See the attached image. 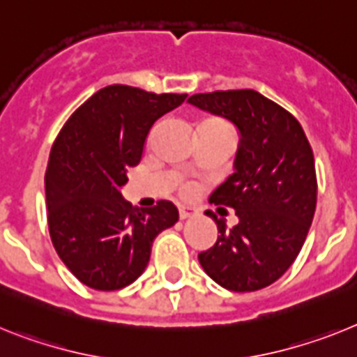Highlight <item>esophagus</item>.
I'll return each mask as SVG.
<instances>
[{
	"label": "esophagus",
	"mask_w": 357,
	"mask_h": 357,
	"mask_svg": "<svg viewBox=\"0 0 357 357\" xmlns=\"http://www.w3.org/2000/svg\"><path fill=\"white\" fill-rule=\"evenodd\" d=\"M197 210L192 208V206H179V219H190V217H196Z\"/></svg>",
	"instance_id": "obj_1"
}]
</instances>
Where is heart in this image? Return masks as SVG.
Here are the masks:
<instances>
[{"mask_svg":"<svg viewBox=\"0 0 357 357\" xmlns=\"http://www.w3.org/2000/svg\"><path fill=\"white\" fill-rule=\"evenodd\" d=\"M208 122H219V120H208ZM194 190H196V185H194V183H181V185H179V192H181L183 196H188V194H192Z\"/></svg>","mask_w":357,"mask_h":357,"instance_id":"obj_1","label":"heart"}]
</instances>
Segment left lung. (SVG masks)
<instances>
[{"label":"left lung","mask_w":357,"mask_h":357,"mask_svg":"<svg viewBox=\"0 0 357 357\" xmlns=\"http://www.w3.org/2000/svg\"><path fill=\"white\" fill-rule=\"evenodd\" d=\"M188 102L225 116L241 132L235 172L210 203L235 210L238 222H217V243L199 253L210 278L235 293L259 291L291 268L311 228L318 196L314 156L289 111L253 89L197 93Z\"/></svg>","instance_id":"obj_1"}]
</instances>
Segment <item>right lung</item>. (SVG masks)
I'll return each instance as SVG.
<instances>
[{"mask_svg": "<svg viewBox=\"0 0 357 357\" xmlns=\"http://www.w3.org/2000/svg\"><path fill=\"white\" fill-rule=\"evenodd\" d=\"M187 95L113 84L77 107L50 151L45 187L55 252L82 284L129 286L144 273L153 241L176 225L178 208L158 201L135 208L120 194L138 165L151 127Z\"/></svg>", "mask_w": 357, "mask_h": 357, "instance_id": "1", "label": "right lung"}]
</instances>
